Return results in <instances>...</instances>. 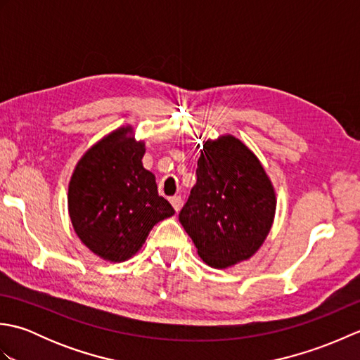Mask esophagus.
Here are the masks:
<instances>
[{
    "label": "esophagus",
    "instance_id": "esophagus-1",
    "mask_svg": "<svg viewBox=\"0 0 360 360\" xmlns=\"http://www.w3.org/2000/svg\"><path fill=\"white\" fill-rule=\"evenodd\" d=\"M170 202H172L173 209H174L176 212L181 210V207H182V198H181V196H172V198H170Z\"/></svg>",
    "mask_w": 360,
    "mask_h": 360
}]
</instances>
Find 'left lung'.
I'll use <instances>...</instances> for the list:
<instances>
[{
    "instance_id": "1",
    "label": "left lung",
    "mask_w": 360,
    "mask_h": 360,
    "mask_svg": "<svg viewBox=\"0 0 360 360\" xmlns=\"http://www.w3.org/2000/svg\"><path fill=\"white\" fill-rule=\"evenodd\" d=\"M277 200L258 158L236 137L204 142L196 184L179 221L198 255L215 269L249 259L269 233Z\"/></svg>"
}]
</instances>
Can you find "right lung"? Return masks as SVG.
Instances as JSON below:
<instances>
[{
	"mask_svg": "<svg viewBox=\"0 0 360 360\" xmlns=\"http://www.w3.org/2000/svg\"><path fill=\"white\" fill-rule=\"evenodd\" d=\"M124 127L94 143L75 165L68 209L75 233L106 262L131 258L156 223L174 210L159 196L156 178L145 170V143Z\"/></svg>",
	"mask_w": 360,
	"mask_h": 360,
	"instance_id": "right-lung-1",
	"label": "right lung"
}]
</instances>
